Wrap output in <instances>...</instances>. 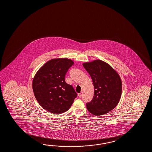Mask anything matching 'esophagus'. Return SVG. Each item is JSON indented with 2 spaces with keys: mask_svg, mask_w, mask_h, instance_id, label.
<instances>
[{
  "mask_svg": "<svg viewBox=\"0 0 152 152\" xmlns=\"http://www.w3.org/2000/svg\"><path fill=\"white\" fill-rule=\"evenodd\" d=\"M82 93H81V94H78V97L79 98H81V97H82Z\"/></svg>",
  "mask_w": 152,
  "mask_h": 152,
  "instance_id": "obj_1",
  "label": "esophagus"
}]
</instances>
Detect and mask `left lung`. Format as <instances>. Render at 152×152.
<instances>
[{
	"mask_svg": "<svg viewBox=\"0 0 152 152\" xmlns=\"http://www.w3.org/2000/svg\"><path fill=\"white\" fill-rule=\"evenodd\" d=\"M90 74L94 86V96L86 103L87 110L94 115L108 113L117 106L122 94V83L119 74L101 60L82 64Z\"/></svg>",
	"mask_w": 152,
	"mask_h": 152,
	"instance_id": "1",
	"label": "left lung"
}]
</instances>
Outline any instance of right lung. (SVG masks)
I'll use <instances>...</instances> for the list:
<instances>
[{"label":"right lung","instance_id":"obj_1","mask_svg":"<svg viewBox=\"0 0 152 152\" xmlns=\"http://www.w3.org/2000/svg\"><path fill=\"white\" fill-rule=\"evenodd\" d=\"M74 62L67 58H53L38 70L33 80V90L39 104L52 113L69 110L77 97L73 87L66 83L65 76Z\"/></svg>","mask_w":152,"mask_h":152}]
</instances>
